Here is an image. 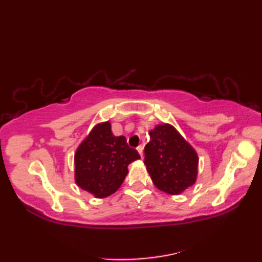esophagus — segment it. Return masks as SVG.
I'll return each instance as SVG.
<instances>
[{"mask_svg":"<svg viewBox=\"0 0 262 262\" xmlns=\"http://www.w3.org/2000/svg\"><path fill=\"white\" fill-rule=\"evenodd\" d=\"M136 149H137V152H138V153H140V155H141V157H143V146H142V145H140V146H137V147H136Z\"/></svg>","mask_w":262,"mask_h":262,"instance_id":"1","label":"esophagus"}]
</instances>
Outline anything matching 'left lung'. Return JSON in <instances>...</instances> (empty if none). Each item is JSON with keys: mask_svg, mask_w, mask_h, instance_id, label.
<instances>
[{"mask_svg": "<svg viewBox=\"0 0 262 262\" xmlns=\"http://www.w3.org/2000/svg\"><path fill=\"white\" fill-rule=\"evenodd\" d=\"M144 163L160 190L181 193L196 181L198 155L174 127L159 125L149 132Z\"/></svg>", "mask_w": 262, "mask_h": 262, "instance_id": "obj_1", "label": "left lung"}]
</instances>
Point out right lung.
Masks as SVG:
<instances>
[{"instance_id":"obj_1","label":"right lung","mask_w":262,"mask_h":262,"mask_svg":"<svg viewBox=\"0 0 262 262\" xmlns=\"http://www.w3.org/2000/svg\"><path fill=\"white\" fill-rule=\"evenodd\" d=\"M141 159L128 146L125 136H114L109 122H102L76 149L75 181L83 190L104 198L118 190L128 173V165Z\"/></svg>"}]
</instances>
